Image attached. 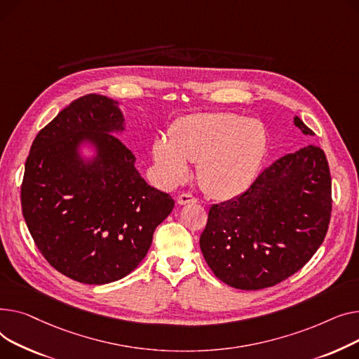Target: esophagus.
<instances>
[{"instance_id":"1","label":"esophagus","mask_w":359,"mask_h":359,"mask_svg":"<svg viewBox=\"0 0 359 359\" xmlns=\"http://www.w3.org/2000/svg\"><path fill=\"white\" fill-rule=\"evenodd\" d=\"M197 201H198V200H197L194 196L187 194V193L180 194V196L177 197V203H178L180 205H184V204H194V203H197Z\"/></svg>"}]
</instances>
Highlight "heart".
<instances>
[{"instance_id":"1","label":"heart","mask_w":359,"mask_h":359,"mask_svg":"<svg viewBox=\"0 0 359 359\" xmlns=\"http://www.w3.org/2000/svg\"><path fill=\"white\" fill-rule=\"evenodd\" d=\"M268 147L265 126L231 113H200L177 121L166 139L152 144V159L170 184L188 175L197 162L204 193L229 198L243 193L257 178Z\"/></svg>"}]
</instances>
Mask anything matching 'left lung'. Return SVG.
Masks as SVG:
<instances>
[{
  "mask_svg": "<svg viewBox=\"0 0 359 359\" xmlns=\"http://www.w3.org/2000/svg\"><path fill=\"white\" fill-rule=\"evenodd\" d=\"M294 124L313 135L299 117ZM330 213L327 159L320 147L309 144L265 168L241 196L210 207L200 248L224 284L239 290L272 287L316 254Z\"/></svg>",
  "mask_w": 359,
  "mask_h": 359,
  "instance_id": "obj_1",
  "label": "left lung"
}]
</instances>
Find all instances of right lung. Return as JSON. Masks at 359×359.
<instances>
[{
    "instance_id": "1",
    "label": "right lung",
    "mask_w": 359,
    "mask_h": 359,
    "mask_svg": "<svg viewBox=\"0 0 359 359\" xmlns=\"http://www.w3.org/2000/svg\"><path fill=\"white\" fill-rule=\"evenodd\" d=\"M124 130L118 102L98 94L72 101L41 129L26 161L21 208L46 261L83 284H109L129 273L174 208L151 187L135 155L116 136ZM95 147L94 158L79 154Z\"/></svg>"
}]
</instances>
